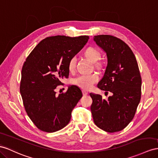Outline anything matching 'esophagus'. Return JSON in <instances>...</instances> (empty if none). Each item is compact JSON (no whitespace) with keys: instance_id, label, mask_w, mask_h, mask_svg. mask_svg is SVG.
Listing matches in <instances>:
<instances>
[{"instance_id":"esophagus-1","label":"esophagus","mask_w":158,"mask_h":158,"mask_svg":"<svg viewBox=\"0 0 158 158\" xmlns=\"http://www.w3.org/2000/svg\"><path fill=\"white\" fill-rule=\"evenodd\" d=\"M82 94H83L84 96H86V95L88 94V93L87 92H86V91H84V90L82 91Z\"/></svg>"}]
</instances>
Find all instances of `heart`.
<instances>
[{"label":"heart","mask_w":158,"mask_h":158,"mask_svg":"<svg viewBox=\"0 0 158 158\" xmlns=\"http://www.w3.org/2000/svg\"><path fill=\"white\" fill-rule=\"evenodd\" d=\"M84 55L89 61L92 62H96V66L101 65V62H98L101 58L100 51L94 47H88L84 51ZM76 66V58L72 57L68 63V68L70 72H73ZM99 80V76L96 73L82 74L74 78L72 81L74 84L76 85L79 88L85 90H88L93 88L94 85L96 84Z\"/></svg>","instance_id":"obj_1"}]
</instances>
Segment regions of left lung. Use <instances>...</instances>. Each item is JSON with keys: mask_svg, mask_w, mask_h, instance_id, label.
Returning <instances> with one entry per match:
<instances>
[{"mask_svg": "<svg viewBox=\"0 0 158 158\" xmlns=\"http://www.w3.org/2000/svg\"><path fill=\"white\" fill-rule=\"evenodd\" d=\"M94 40L108 57L98 88L113 95L106 100L100 94H89L91 112L99 128L114 133L124 129L133 120L141 99L142 78L135 55L125 42L107 35L95 36Z\"/></svg>", "mask_w": 158, "mask_h": 158, "instance_id": "obj_1", "label": "left lung"}]
</instances>
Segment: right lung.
<instances>
[{"mask_svg": "<svg viewBox=\"0 0 158 158\" xmlns=\"http://www.w3.org/2000/svg\"><path fill=\"white\" fill-rule=\"evenodd\" d=\"M88 36H54L44 38L26 58L21 72L20 92L24 107L35 125L52 133L69 123L72 111L82 97L81 89L71 86L57 96L56 89L69 78V60L82 50Z\"/></svg>", "mask_w": 158, "mask_h": 158, "instance_id": "obj_1", "label": "right lung"}]
</instances>
